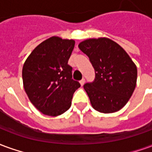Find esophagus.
Listing matches in <instances>:
<instances>
[{"mask_svg":"<svg viewBox=\"0 0 152 152\" xmlns=\"http://www.w3.org/2000/svg\"><path fill=\"white\" fill-rule=\"evenodd\" d=\"M85 82H86V80L84 79V78H83L81 80H80V85H81V86H83V85L85 84Z\"/></svg>","mask_w":152,"mask_h":152,"instance_id":"1","label":"esophagus"}]
</instances>
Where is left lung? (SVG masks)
I'll return each mask as SVG.
<instances>
[{"label":"left lung","instance_id":"8db88e82","mask_svg":"<svg viewBox=\"0 0 152 152\" xmlns=\"http://www.w3.org/2000/svg\"><path fill=\"white\" fill-rule=\"evenodd\" d=\"M95 72L84 89L91 105L102 113L121 110L130 99L137 82V67L121 46L108 38L89 39L79 44Z\"/></svg>","mask_w":152,"mask_h":152}]
</instances>
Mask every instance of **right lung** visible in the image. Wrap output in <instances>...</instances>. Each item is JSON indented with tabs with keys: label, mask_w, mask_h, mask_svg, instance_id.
Returning a JSON list of instances; mask_svg holds the SVG:
<instances>
[{
	"label": "right lung",
	"mask_w": 152,
	"mask_h": 152,
	"mask_svg": "<svg viewBox=\"0 0 152 152\" xmlns=\"http://www.w3.org/2000/svg\"><path fill=\"white\" fill-rule=\"evenodd\" d=\"M74 46L73 40L52 37L36 47L25 61L22 73L25 92L43 114L57 116L66 112L73 94L80 87L68 65Z\"/></svg>",
	"instance_id": "add662e5"
}]
</instances>
